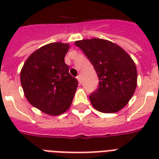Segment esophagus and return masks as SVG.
<instances>
[{"instance_id":"1","label":"esophagus","mask_w":159,"mask_h":159,"mask_svg":"<svg viewBox=\"0 0 159 159\" xmlns=\"http://www.w3.org/2000/svg\"><path fill=\"white\" fill-rule=\"evenodd\" d=\"M77 81H78V82H79V84L80 85L82 84V77H81V76H80V75H78V76H77Z\"/></svg>"}]
</instances>
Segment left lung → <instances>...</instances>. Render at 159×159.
Listing matches in <instances>:
<instances>
[{"label": "left lung", "mask_w": 159, "mask_h": 159, "mask_svg": "<svg viewBox=\"0 0 159 159\" xmlns=\"http://www.w3.org/2000/svg\"><path fill=\"white\" fill-rule=\"evenodd\" d=\"M89 59L99 78L90 95L95 109L114 113L126 106L137 86V69L130 56L116 43L102 39L75 42Z\"/></svg>", "instance_id": "8db88e82"}]
</instances>
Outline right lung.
<instances>
[{
	"label": "right lung",
	"instance_id": "obj_1",
	"mask_svg": "<svg viewBox=\"0 0 159 159\" xmlns=\"http://www.w3.org/2000/svg\"><path fill=\"white\" fill-rule=\"evenodd\" d=\"M68 49L67 43H48L34 52L21 69L25 97L32 106L48 115L58 116L67 111L78 85L64 62Z\"/></svg>",
	"mask_w": 159,
	"mask_h": 159
}]
</instances>
